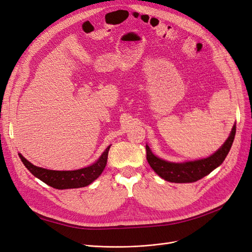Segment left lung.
<instances>
[{"instance_id":"left-lung-1","label":"left lung","mask_w":252,"mask_h":252,"mask_svg":"<svg viewBox=\"0 0 252 252\" xmlns=\"http://www.w3.org/2000/svg\"><path fill=\"white\" fill-rule=\"evenodd\" d=\"M235 135V125L231 130L229 138L226 140L224 145L212 156L197 159V161L185 162V163H170L166 162L162 158H158L152 154L149 147L146 145L147 161L150 167L154 169L162 179L171 183H192L196 182L224 162L225 158L229 152Z\"/></svg>"}]
</instances>
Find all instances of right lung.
<instances>
[{
  "label": "right lung",
  "mask_w": 252,
  "mask_h": 252,
  "mask_svg": "<svg viewBox=\"0 0 252 252\" xmlns=\"http://www.w3.org/2000/svg\"><path fill=\"white\" fill-rule=\"evenodd\" d=\"M109 148L110 146L106 148V150L103 152V155L94 164L86 167V168L70 171H59L41 168V167H36L33 164L28 162L21 154H19V157L21 158V161L25 165L26 168L32 172L34 177L44 182L45 184H47L56 189H70L88 186L94 180L100 177L106 164H107Z\"/></svg>",
  "instance_id": "1"
}]
</instances>
